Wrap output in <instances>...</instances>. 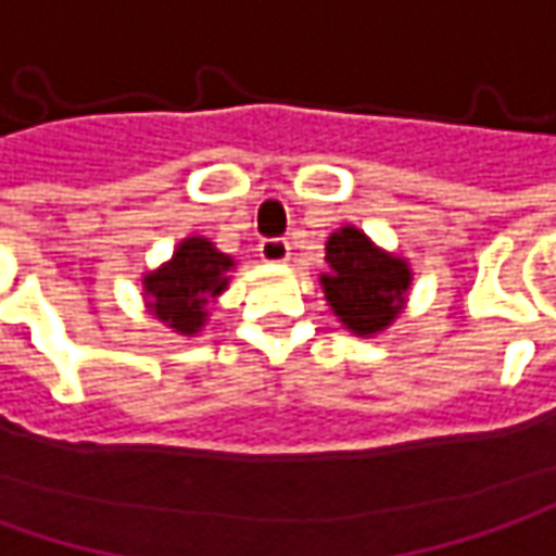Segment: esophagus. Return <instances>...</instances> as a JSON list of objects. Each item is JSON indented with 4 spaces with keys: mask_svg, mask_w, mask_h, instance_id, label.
Returning <instances> with one entry per match:
<instances>
[{
    "mask_svg": "<svg viewBox=\"0 0 556 556\" xmlns=\"http://www.w3.org/2000/svg\"><path fill=\"white\" fill-rule=\"evenodd\" d=\"M260 256H263V263L271 265L288 263L291 260V243L285 237H265L260 243Z\"/></svg>",
    "mask_w": 556,
    "mask_h": 556,
    "instance_id": "34e87169",
    "label": "esophagus"
}]
</instances>
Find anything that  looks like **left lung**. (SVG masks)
<instances>
[{"instance_id": "obj_1", "label": "left lung", "mask_w": 556, "mask_h": 556, "mask_svg": "<svg viewBox=\"0 0 556 556\" xmlns=\"http://www.w3.org/2000/svg\"><path fill=\"white\" fill-rule=\"evenodd\" d=\"M321 291L338 321L356 338H375L406 309L413 285L409 263L388 253L359 228L344 225L325 243Z\"/></svg>"}]
</instances>
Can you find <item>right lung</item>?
Instances as JSON below:
<instances>
[{
	"label": "right lung",
	"mask_w": 556,
	"mask_h": 556,
	"mask_svg": "<svg viewBox=\"0 0 556 556\" xmlns=\"http://www.w3.org/2000/svg\"><path fill=\"white\" fill-rule=\"evenodd\" d=\"M235 265L208 237H184L168 263L143 275L147 313L184 338H193L203 331L212 303L228 291Z\"/></svg>",
	"instance_id": "add662e5"
}]
</instances>
